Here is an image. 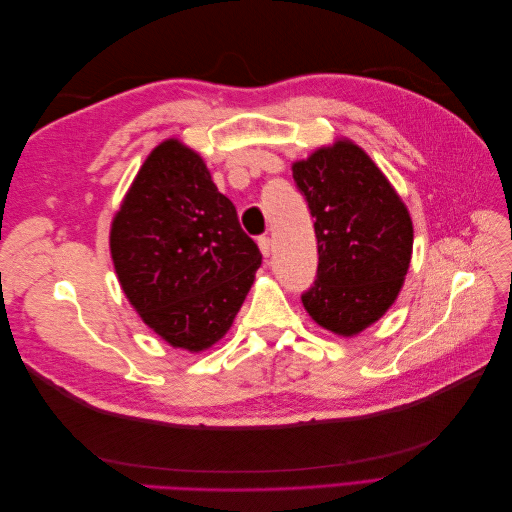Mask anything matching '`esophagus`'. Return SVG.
<instances>
[{"label": "esophagus", "mask_w": 512, "mask_h": 512, "mask_svg": "<svg viewBox=\"0 0 512 512\" xmlns=\"http://www.w3.org/2000/svg\"><path fill=\"white\" fill-rule=\"evenodd\" d=\"M258 245H260V252L262 256H271V239L269 237H258Z\"/></svg>", "instance_id": "esophagus-1"}]
</instances>
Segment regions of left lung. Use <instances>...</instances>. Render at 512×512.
<instances>
[{
    "instance_id": "obj_1",
    "label": "left lung",
    "mask_w": 512,
    "mask_h": 512,
    "mask_svg": "<svg viewBox=\"0 0 512 512\" xmlns=\"http://www.w3.org/2000/svg\"><path fill=\"white\" fill-rule=\"evenodd\" d=\"M318 239L314 286L301 294L320 327L356 335L397 299L412 256L406 205L367 153L348 141L292 166Z\"/></svg>"
}]
</instances>
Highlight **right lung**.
<instances>
[{
    "mask_svg": "<svg viewBox=\"0 0 512 512\" xmlns=\"http://www.w3.org/2000/svg\"><path fill=\"white\" fill-rule=\"evenodd\" d=\"M111 256L147 327L190 352L226 335L262 262L203 158L175 138L138 170L113 220Z\"/></svg>",
    "mask_w": 512,
    "mask_h": 512,
    "instance_id": "obj_1",
    "label": "right lung"
}]
</instances>
